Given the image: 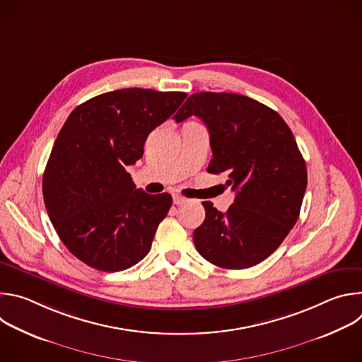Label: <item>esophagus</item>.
<instances>
[{"label":"esophagus","mask_w":362,"mask_h":362,"mask_svg":"<svg viewBox=\"0 0 362 362\" xmlns=\"http://www.w3.org/2000/svg\"><path fill=\"white\" fill-rule=\"evenodd\" d=\"M186 202V197H183V196H180V194H173V203L175 204H182V203H185Z\"/></svg>","instance_id":"34e87169"}]
</instances>
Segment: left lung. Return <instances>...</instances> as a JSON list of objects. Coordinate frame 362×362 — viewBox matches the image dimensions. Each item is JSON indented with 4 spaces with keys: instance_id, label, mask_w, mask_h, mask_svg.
I'll return each instance as SVG.
<instances>
[{
    "instance_id": "8db88e82",
    "label": "left lung",
    "mask_w": 362,
    "mask_h": 362,
    "mask_svg": "<svg viewBox=\"0 0 362 362\" xmlns=\"http://www.w3.org/2000/svg\"><path fill=\"white\" fill-rule=\"evenodd\" d=\"M196 116L211 134L208 172L228 173L236 192L226 214L203 202L206 218L194 229L197 252L225 269H246L274 253L298 221L308 173L284 119L262 103L233 93H194L177 123Z\"/></svg>"
}]
</instances>
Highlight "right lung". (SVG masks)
<instances>
[{
  "label": "right lung",
  "mask_w": 362,
  "mask_h": 362,
  "mask_svg": "<svg viewBox=\"0 0 362 362\" xmlns=\"http://www.w3.org/2000/svg\"><path fill=\"white\" fill-rule=\"evenodd\" d=\"M186 95L122 88L84 101L67 117L44 170L42 196L62 242L86 265L119 272L148 253L172 196L136 189L126 168Z\"/></svg>",
  "instance_id": "right-lung-1"
}]
</instances>
